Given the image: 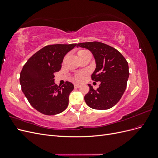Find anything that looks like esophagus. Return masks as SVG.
Masks as SVG:
<instances>
[{
    "label": "esophagus",
    "instance_id": "esophagus-1",
    "mask_svg": "<svg viewBox=\"0 0 158 158\" xmlns=\"http://www.w3.org/2000/svg\"><path fill=\"white\" fill-rule=\"evenodd\" d=\"M80 87V85L79 84H74V88H78Z\"/></svg>",
    "mask_w": 158,
    "mask_h": 158
}]
</instances>
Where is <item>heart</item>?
<instances>
[{
	"label": "heart",
	"instance_id": "obj_1",
	"mask_svg": "<svg viewBox=\"0 0 158 158\" xmlns=\"http://www.w3.org/2000/svg\"><path fill=\"white\" fill-rule=\"evenodd\" d=\"M86 53H89V52L88 51H86V50L81 49V50H79L77 52V55H78V57L82 56V55L86 54ZM84 74H76L74 77V80L76 81V82H82V81L84 79Z\"/></svg>",
	"mask_w": 158,
	"mask_h": 158
}]
</instances>
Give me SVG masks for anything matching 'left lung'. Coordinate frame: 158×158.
<instances>
[{"label": "left lung", "instance_id": "obj_1", "mask_svg": "<svg viewBox=\"0 0 158 158\" xmlns=\"http://www.w3.org/2000/svg\"><path fill=\"white\" fill-rule=\"evenodd\" d=\"M76 47L92 52L96 63L92 79L101 82L97 89L90 84L89 92L84 96L88 106L94 109L105 110L118 102L127 88L129 76L128 64L120 52L101 42H85Z\"/></svg>", "mask_w": 158, "mask_h": 158}]
</instances>
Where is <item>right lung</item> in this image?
Listing matches in <instances>:
<instances>
[{
  "mask_svg": "<svg viewBox=\"0 0 158 158\" xmlns=\"http://www.w3.org/2000/svg\"><path fill=\"white\" fill-rule=\"evenodd\" d=\"M76 46V44L45 46L23 66L20 76L22 90L37 111L54 115L68 107L69 94L74 89V85L66 82L61 87L58 86L54 82V73L60 70L64 56Z\"/></svg>",
  "mask_w": 158,
  "mask_h": 158,
  "instance_id": "1",
  "label": "right lung"
}]
</instances>
